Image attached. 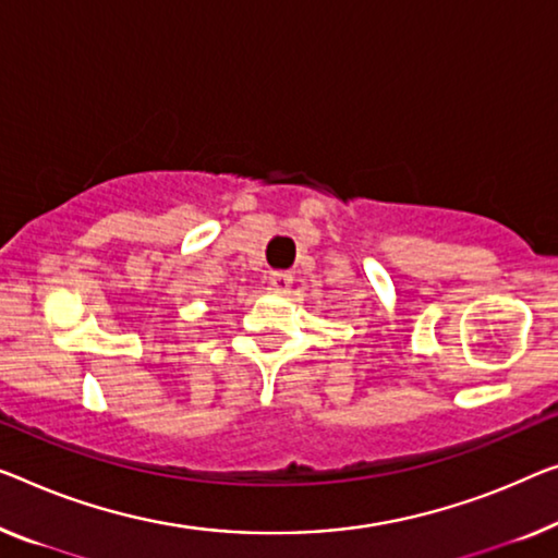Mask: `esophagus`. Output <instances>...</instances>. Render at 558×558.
Segmentation results:
<instances>
[{
  "label": "esophagus",
  "mask_w": 558,
  "mask_h": 558,
  "mask_svg": "<svg viewBox=\"0 0 558 558\" xmlns=\"http://www.w3.org/2000/svg\"><path fill=\"white\" fill-rule=\"evenodd\" d=\"M290 286H293V272L288 270H272L270 272V288L278 290V293H288Z\"/></svg>",
  "instance_id": "34e87169"
}]
</instances>
